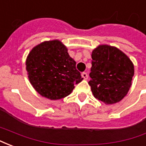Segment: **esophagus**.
<instances>
[{
    "label": "esophagus",
    "instance_id": "esophagus-1",
    "mask_svg": "<svg viewBox=\"0 0 146 146\" xmlns=\"http://www.w3.org/2000/svg\"><path fill=\"white\" fill-rule=\"evenodd\" d=\"M81 76H82L84 80H87L88 78V73H85V72H84V73H81Z\"/></svg>",
    "mask_w": 146,
    "mask_h": 146
}]
</instances>
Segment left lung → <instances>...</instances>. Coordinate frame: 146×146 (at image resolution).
<instances>
[{
    "label": "left lung",
    "instance_id": "left-lung-1",
    "mask_svg": "<svg viewBox=\"0 0 146 146\" xmlns=\"http://www.w3.org/2000/svg\"><path fill=\"white\" fill-rule=\"evenodd\" d=\"M89 76L95 98L105 104H114L125 96L131 86L134 66L118 48L100 45L92 51Z\"/></svg>",
    "mask_w": 146,
    "mask_h": 146
}]
</instances>
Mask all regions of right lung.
Listing matches in <instances>:
<instances>
[{
	"instance_id": "add662e5",
	"label": "right lung",
	"mask_w": 146,
	"mask_h": 146,
	"mask_svg": "<svg viewBox=\"0 0 146 146\" xmlns=\"http://www.w3.org/2000/svg\"><path fill=\"white\" fill-rule=\"evenodd\" d=\"M26 65L31 84L40 95L51 100L69 95L83 79L76 62L59 40L43 42L33 48Z\"/></svg>"
}]
</instances>
